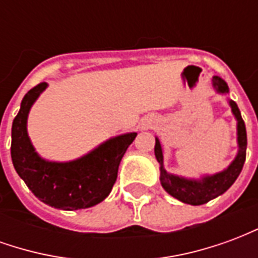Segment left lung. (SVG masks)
<instances>
[{
	"label": "left lung",
	"instance_id": "8db88e82",
	"mask_svg": "<svg viewBox=\"0 0 258 258\" xmlns=\"http://www.w3.org/2000/svg\"><path fill=\"white\" fill-rule=\"evenodd\" d=\"M213 88L217 94L227 95L229 92L228 84L218 76H213ZM228 103L231 106L233 117L236 120V142H238V153L231 164L222 171L216 174H205L200 178H186L182 175L168 173L164 168V152L160 140L156 137L155 144V156L160 164V184L164 190L173 198L178 199L182 203L192 206L205 205L210 200L216 199L220 195L227 192L231 185L236 181L239 174L243 168L244 160H246V148H247V135H246V127L242 118V114L239 112L238 105L228 98Z\"/></svg>",
	"mask_w": 258,
	"mask_h": 258
}]
</instances>
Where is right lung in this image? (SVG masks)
Returning <instances> with one entry per match:
<instances>
[{
  "label": "right lung",
  "instance_id": "right-lung-1",
  "mask_svg": "<svg viewBox=\"0 0 258 258\" xmlns=\"http://www.w3.org/2000/svg\"><path fill=\"white\" fill-rule=\"evenodd\" d=\"M48 87L47 83L31 88L20 103L12 123L11 157L20 178L42 203L60 210L88 209L106 199L117 178L120 162L137 133L109 138L70 162H52L41 157L27 133L31 106Z\"/></svg>",
  "mask_w": 258,
  "mask_h": 258
}]
</instances>
